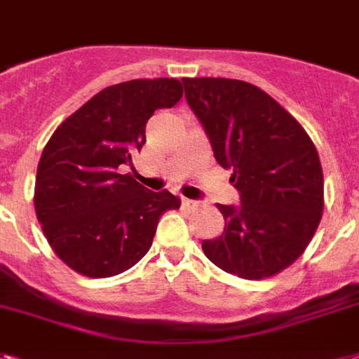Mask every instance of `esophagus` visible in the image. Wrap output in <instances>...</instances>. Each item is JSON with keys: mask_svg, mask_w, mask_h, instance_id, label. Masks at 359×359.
Returning a JSON list of instances; mask_svg holds the SVG:
<instances>
[{"mask_svg": "<svg viewBox=\"0 0 359 359\" xmlns=\"http://www.w3.org/2000/svg\"><path fill=\"white\" fill-rule=\"evenodd\" d=\"M180 203H182V206H184V208H195V206H199V203H197V201L186 199V197H182V199H180Z\"/></svg>", "mask_w": 359, "mask_h": 359, "instance_id": "34e87169", "label": "esophagus"}]
</instances>
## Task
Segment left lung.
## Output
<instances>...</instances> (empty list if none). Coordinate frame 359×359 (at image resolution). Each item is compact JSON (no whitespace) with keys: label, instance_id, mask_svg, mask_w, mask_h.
Listing matches in <instances>:
<instances>
[{"label":"left lung","instance_id":"left-lung-1","mask_svg":"<svg viewBox=\"0 0 359 359\" xmlns=\"http://www.w3.org/2000/svg\"><path fill=\"white\" fill-rule=\"evenodd\" d=\"M217 164L232 170L240 206L217 205L225 230L203 241L212 264L245 280L290 267L325 206L319 154L302 125L269 94L238 79H182Z\"/></svg>","mask_w":359,"mask_h":359}]
</instances>
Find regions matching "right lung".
I'll list each match as a JSON object with an SVG mask.
<instances>
[{"instance_id":"obj_1","label":"right lung","mask_w":359,"mask_h":359,"mask_svg":"<svg viewBox=\"0 0 359 359\" xmlns=\"http://www.w3.org/2000/svg\"><path fill=\"white\" fill-rule=\"evenodd\" d=\"M182 97L177 79H134L101 90L58 125L38 162L34 210L55 255L75 273L107 278L153 245L158 219L180 199L121 175L145 144L156 109Z\"/></svg>"}]
</instances>
